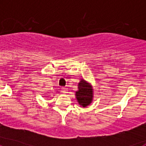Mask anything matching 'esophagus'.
Segmentation results:
<instances>
[{
	"mask_svg": "<svg viewBox=\"0 0 146 146\" xmlns=\"http://www.w3.org/2000/svg\"><path fill=\"white\" fill-rule=\"evenodd\" d=\"M61 91H62V93H63V94H66L67 93V88H65V87H63L61 88Z\"/></svg>",
	"mask_w": 146,
	"mask_h": 146,
	"instance_id": "34e87169",
	"label": "esophagus"
}]
</instances>
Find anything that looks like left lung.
Returning <instances> with one entry per match:
<instances>
[{"label": "left lung", "instance_id": "8db88e82", "mask_svg": "<svg viewBox=\"0 0 146 146\" xmlns=\"http://www.w3.org/2000/svg\"><path fill=\"white\" fill-rule=\"evenodd\" d=\"M79 90L76 92L77 101L82 107H86L92 101L93 91L91 86L85 80H81L78 86Z\"/></svg>", "mask_w": 146, "mask_h": 146}]
</instances>
